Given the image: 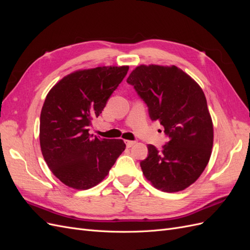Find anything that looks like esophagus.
I'll use <instances>...</instances> for the list:
<instances>
[{
	"instance_id": "1",
	"label": "esophagus",
	"mask_w": 250,
	"mask_h": 250,
	"mask_svg": "<svg viewBox=\"0 0 250 250\" xmlns=\"http://www.w3.org/2000/svg\"><path fill=\"white\" fill-rule=\"evenodd\" d=\"M125 144H126V147L127 148H130V147H132L134 144H135V142H133V141H125Z\"/></svg>"
}]
</instances>
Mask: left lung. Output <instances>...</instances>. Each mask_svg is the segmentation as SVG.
<instances>
[{"mask_svg":"<svg viewBox=\"0 0 250 250\" xmlns=\"http://www.w3.org/2000/svg\"><path fill=\"white\" fill-rule=\"evenodd\" d=\"M127 82L169 138L162 150L148 145V157L141 162L143 174L163 192L185 190L206 169L213 148V122L202 88L175 65L141 64Z\"/></svg>","mask_w":250,"mask_h":250,"instance_id":"8db88e82","label":"left lung"}]
</instances>
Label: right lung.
Instances as JSON below:
<instances>
[{
	"label": "right lung",
	"instance_id": "1",
	"mask_svg": "<svg viewBox=\"0 0 250 250\" xmlns=\"http://www.w3.org/2000/svg\"><path fill=\"white\" fill-rule=\"evenodd\" d=\"M128 70L122 65L75 71L48 93L41 112V149L65 186L76 190L97 186L125 150L123 140L93 138L88 130Z\"/></svg>",
	"mask_w": 250,
	"mask_h": 250
}]
</instances>
